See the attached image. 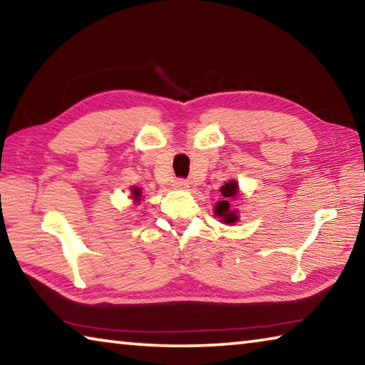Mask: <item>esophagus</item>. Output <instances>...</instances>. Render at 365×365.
<instances>
[{"label":"esophagus","instance_id":"1","mask_svg":"<svg viewBox=\"0 0 365 365\" xmlns=\"http://www.w3.org/2000/svg\"><path fill=\"white\" fill-rule=\"evenodd\" d=\"M174 187L177 190H188L190 183H188V180H185V178H178V180L174 182Z\"/></svg>","mask_w":365,"mask_h":365}]
</instances>
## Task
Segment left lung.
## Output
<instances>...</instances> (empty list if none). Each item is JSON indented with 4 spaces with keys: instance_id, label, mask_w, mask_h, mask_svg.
Listing matches in <instances>:
<instances>
[{
    "instance_id": "left-lung-1",
    "label": "left lung",
    "mask_w": 365,
    "mask_h": 365,
    "mask_svg": "<svg viewBox=\"0 0 365 365\" xmlns=\"http://www.w3.org/2000/svg\"><path fill=\"white\" fill-rule=\"evenodd\" d=\"M220 201L215 202L214 206V215L222 220V224L232 225L237 224L240 219L238 209L232 206L233 201H237L240 197V187L238 182L228 180L220 187Z\"/></svg>"
}]
</instances>
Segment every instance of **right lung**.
<instances>
[{"mask_svg":"<svg viewBox=\"0 0 365 365\" xmlns=\"http://www.w3.org/2000/svg\"><path fill=\"white\" fill-rule=\"evenodd\" d=\"M132 197L137 205L141 201V190L138 187H132Z\"/></svg>","mask_w":365,"mask_h":365,"instance_id":"add662e5","label":"right lung"}]
</instances>
